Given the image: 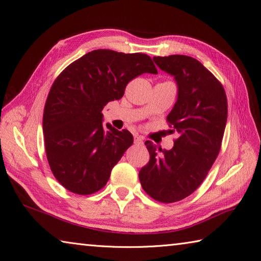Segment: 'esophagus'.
Returning a JSON list of instances; mask_svg holds the SVG:
<instances>
[{
	"label": "esophagus",
	"mask_w": 261,
	"mask_h": 261,
	"mask_svg": "<svg viewBox=\"0 0 261 261\" xmlns=\"http://www.w3.org/2000/svg\"><path fill=\"white\" fill-rule=\"evenodd\" d=\"M134 140H135V144H137V145H143L144 144V140L140 136H135Z\"/></svg>",
	"instance_id": "esophagus-1"
}]
</instances>
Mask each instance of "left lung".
I'll return each instance as SVG.
<instances>
[{"instance_id":"1","label":"left lung","mask_w":261,"mask_h":261,"mask_svg":"<svg viewBox=\"0 0 261 261\" xmlns=\"http://www.w3.org/2000/svg\"><path fill=\"white\" fill-rule=\"evenodd\" d=\"M153 61L177 85L167 120L178 138L170 150L146 141L150 160L139 180L150 197L170 203L186 198L206 178L222 143L227 101L223 86L196 59L175 54Z\"/></svg>"}]
</instances>
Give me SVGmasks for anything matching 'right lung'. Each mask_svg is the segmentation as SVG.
Instances as JSON below:
<instances>
[{
    "mask_svg": "<svg viewBox=\"0 0 261 261\" xmlns=\"http://www.w3.org/2000/svg\"><path fill=\"white\" fill-rule=\"evenodd\" d=\"M144 73L158 74L148 55L100 49L69 64L53 83L42 121L45 152L53 175L69 192L100 191L133 145L127 129L109 123L105 129L101 112Z\"/></svg>",
    "mask_w": 261,
    "mask_h": 261,
    "instance_id": "obj_1",
    "label": "right lung"
}]
</instances>
